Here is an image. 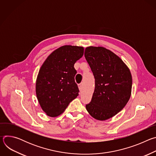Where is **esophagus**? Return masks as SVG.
Wrapping results in <instances>:
<instances>
[{
  "instance_id": "34e87169",
  "label": "esophagus",
  "mask_w": 156,
  "mask_h": 156,
  "mask_svg": "<svg viewBox=\"0 0 156 156\" xmlns=\"http://www.w3.org/2000/svg\"><path fill=\"white\" fill-rule=\"evenodd\" d=\"M78 86H79V90H80V91H81L83 90V83H81V84H80Z\"/></svg>"
}]
</instances>
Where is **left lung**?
<instances>
[{"label": "left lung", "instance_id": "obj_1", "mask_svg": "<svg viewBox=\"0 0 156 156\" xmlns=\"http://www.w3.org/2000/svg\"><path fill=\"white\" fill-rule=\"evenodd\" d=\"M84 56L95 78L94 91L86 110L94 119L106 120L120 112L130 98V70L118 55L103 47H87Z\"/></svg>", "mask_w": 156, "mask_h": 156}]
</instances>
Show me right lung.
Returning <instances> with one entry per match:
<instances>
[{
  "instance_id": "1",
  "label": "right lung",
  "mask_w": 156,
  "mask_h": 156,
  "mask_svg": "<svg viewBox=\"0 0 156 156\" xmlns=\"http://www.w3.org/2000/svg\"><path fill=\"white\" fill-rule=\"evenodd\" d=\"M83 53V47L63 46L53 51L42 65L36 81V93L47 115H60L78 96L74 64Z\"/></svg>"
}]
</instances>
